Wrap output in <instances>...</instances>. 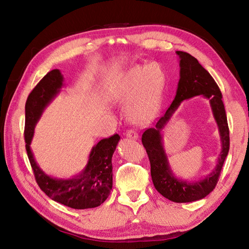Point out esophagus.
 <instances>
[{"mask_svg": "<svg viewBox=\"0 0 249 249\" xmlns=\"http://www.w3.org/2000/svg\"><path fill=\"white\" fill-rule=\"evenodd\" d=\"M125 136L127 137V138H130V139H134V140H136V139H138V133L135 131V130H130V131H127L126 133H125Z\"/></svg>", "mask_w": 249, "mask_h": 249, "instance_id": "34e87169", "label": "esophagus"}]
</instances>
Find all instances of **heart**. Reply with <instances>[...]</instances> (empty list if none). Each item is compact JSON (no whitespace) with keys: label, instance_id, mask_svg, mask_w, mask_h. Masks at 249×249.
<instances>
[{"label":"heart","instance_id":"obj_1","mask_svg":"<svg viewBox=\"0 0 249 249\" xmlns=\"http://www.w3.org/2000/svg\"><path fill=\"white\" fill-rule=\"evenodd\" d=\"M165 83L166 73L159 63L135 64L111 82L108 95L114 102L129 104L131 119L141 122L156 112Z\"/></svg>","mask_w":249,"mask_h":249}]
</instances>
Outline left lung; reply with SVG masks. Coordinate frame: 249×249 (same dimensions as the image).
Segmentation results:
<instances>
[{"label": "left lung", "mask_w": 249, "mask_h": 249, "mask_svg": "<svg viewBox=\"0 0 249 249\" xmlns=\"http://www.w3.org/2000/svg\"><path fill=\"white\" fill-rule=\"evenodd\" d=\"M179 62V80L171 105L154 127L142 135L150 162V175L154 186L161 195L175 202H191L202 199L213 191L230 149V131L225 114L222 95L212 76L194 58L186 52L177 51ZM201 95L210 103L220 132L222 150L215 168L203 179L188 181L178 178L173 173L162 145L161 131L172 115L184 100Z\"/></svg>", "instance_id": "obj_1"}]
</instances>
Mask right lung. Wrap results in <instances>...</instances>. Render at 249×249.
Instances as JSON below:
<instances>
[{
    "instance_id": "right-lung-1",
    "label": "right lung",
    "mask_w": 249,
    "mask_h": 249,
    "mask_svg": "<svg viewBox=\"0 0 249 249\" xmlns=\"http://www.w3.org/2000/svg\"><path fill=\"white\" fill-rule=\"evenodd\" d=\"M64 77L59 70L44 76L29 94L26 103L25 141L28 158L36 182L50 198L72 209H90L101 206L109 196L113 185L112 156L120 137L117 134L99 141L90 150L88 161L79 175L71 178H53L37 164L31 149L35 125L42 113L61 91Z\"/></svg>"
}]
</instances>
